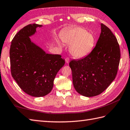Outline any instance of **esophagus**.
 I'll return each mask as SVG.
<instances>
[{
    "label": "esophagus",
    "mask_w": 130,
    "mask_h": 130,
    "mask_svg": "<svg viewBox=\"0 0 130 130\" xmlns=\"http://www.w3.org/2000/svg\"><path fill=\"white\" fill-rule=\"evenodd\" d=\"M69 61H70V59H69V58H66L65 59V62L67 63H69Z\"/></svg>",
    "instance_id": "esophagus-1"
}]
</instances>
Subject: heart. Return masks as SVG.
Returning a JSON list of instances; mask_svg holds the SVG:
<instances>
[{
  "instance_id": "1",
  "label": "heart",
  "mask_w": 130,
  "mask_h": 130,
  "mask_svg": "<svg viewBox=\"0 0 130 130\" xmlns=\"http://www.w3.org/2000/svg\"><path fill=\"white\" fill-rule=\"evenodd\" d=\"M60 39L64 43L70 45V53L78 59L88 56L95 45L93 35L81 27H74L67 30L60 35ZM58 45L62 46L60 42H58Z\"/></svg>"
}]
</instances>
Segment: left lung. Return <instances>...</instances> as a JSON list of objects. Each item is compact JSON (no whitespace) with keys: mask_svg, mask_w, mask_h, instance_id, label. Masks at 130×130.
Instances as JSON below:
<instances>
[{"mask_svg":"<svg viewBox=\"0 0 130 130\" xmlns=\"http://www.w3.org/2000/svg\"><path fill=\"white\" fill-rule=\"evenodd\" d=\"M101 33L92 51L83 59L69 63L76 92L87 97L100 94L114 80L120 61L117 38L109 28L101 24Z\"/></svg>","mask_w":130,"mask_h":130,"instance_id":"left-lung-1","label":"left lung"}]
</instances>
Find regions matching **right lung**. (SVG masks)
Here are the masks:
<instances>
[{"label":"right lung","mask_w":130,"mask_h":130,"mask_svg":"<svg viewBox=\"0 0 130 130\" xmlns=\"http://www.w3.org/2000/svg\"><path fill=\"white\" fill-rule=\"evenodd\" d=\"M42 25L28 24L21 29L11 42V73L24 92L35 97L43 96L51 92L58 71L65 64L61 56L47 54L29 37Z\"/></svg>","instance_id":"obj_1"}]
</instances>
